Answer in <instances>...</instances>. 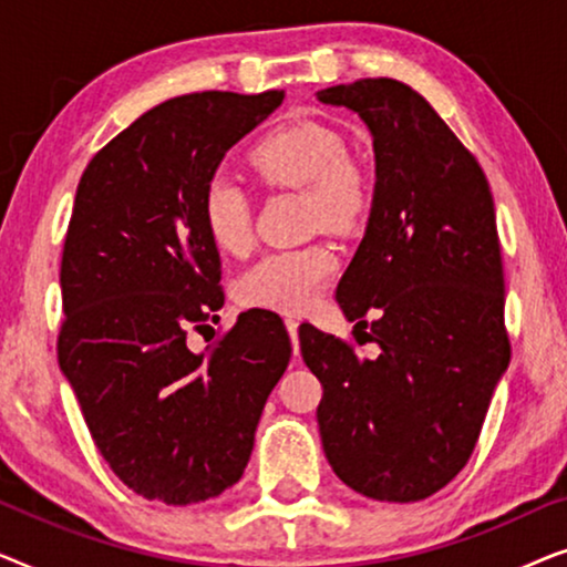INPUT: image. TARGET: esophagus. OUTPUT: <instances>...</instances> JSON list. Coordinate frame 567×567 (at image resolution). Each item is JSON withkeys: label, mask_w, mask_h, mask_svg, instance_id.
Wrapping results in <instances>:
<instances>
[{"label": "esophagus", "mask_w": 567, "mask_h": 567, "mask_svg": "<svg viewBox=\"0 0 567 567\" xmlns=\"http://www.w3.org/2000/svg\"><path fill=\"white\" fill-rule=\"evenodd\" d=\"M284 324H286V330H289V336H291L293 353H299V320H293V317H286Z\"/></svg>", "instance_id": "obj_1"}]
</instances>
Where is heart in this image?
I'll return each mask as SVG.
<instances>
[{
	"instance_id": "obj_1",
	"label": "heart",
	"mask_w": 567,
	"mask_h": 567,
	"mask_svg": "<svg viewBox=\"0 0 567 567\" xmlns=\"http://www.w3.org/2000/svg\"><path fill=\"white\" fill-rule=\"evenodd\" d=\"M250 165L262 181L305 190L307 221L332 235L359 229L374 204V181L367 165L348 157L343 136L324 123L297 121L268 131L252 146ZM200 221L219 252L245 255L250 250V200L229 177L214 175L206 183ZM336 268L338 258L328 245L268 252L237 278V301L299 315L317 299Z\"/></svg>"
}]
</instances>
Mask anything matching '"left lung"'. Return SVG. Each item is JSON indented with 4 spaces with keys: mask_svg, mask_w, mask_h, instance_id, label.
<instances>
[{
    "mask_svg": "<svg viewBox=\"0 0 567 567\" xmlns=\"http://www.w3.org/2000/svg\"><path fill=\"white\" fill-rule=\"evenodd\" d=\"M317 100L359 113L374 138V204L336 299L369 328L363 343L382 348L361 359L312 324L299 330L322 384V449L355 493L423 501L467 464L511 361L491 185L408 84L359 80ZM369 311L377 321L362 320Z\"/></svg>",
    "mask_w": 567,
    "mask_h": 567,
    "instance_id": "left-lung-1",
    "label": "left lung"
}]
</instances>
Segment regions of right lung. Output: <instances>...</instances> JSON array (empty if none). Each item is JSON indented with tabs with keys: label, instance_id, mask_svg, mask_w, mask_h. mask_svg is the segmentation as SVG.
Returning a JSON list of instances; mask_svg holds the SVG:
<instances>
[{
	"label": "right lung",
	"instance_id": "obj_1",
	"mask_svg": "<svg viewBox=\"0 0 567 567\" xmlns=\"http://www.w3.org/2000/svg\"><path fill=\"white\" fill-rule=\"evenodd\" d=\"M281 103V90L165 100L76 185L59 367L103 460L146 501L188 506L235 485L289 367V332L266 309L239 315L206 351L185 343L224 305L200 196L224 154Z\"/></svg>",
	"mask_w": 567,
	"mask_h": 567
}]
</instances>
